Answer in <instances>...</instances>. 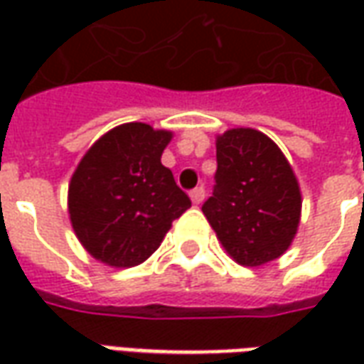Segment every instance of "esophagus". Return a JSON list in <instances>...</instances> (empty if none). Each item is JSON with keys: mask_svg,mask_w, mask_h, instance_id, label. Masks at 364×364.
<instances>
[{"mask_svg": "<svg viewBox=\"0 0 364 364\" xmlns=\"http://www.w3.org/2000/svg\"><path fill=\"white\" fill-rule=\"evenodd\" d=\"M191 200H193V205H200L203 203V198H205V189L203 187H197V189H193L189 193Z\"/></svg>", "mask_w": 364, "mask_h": 364, "instance_id": "obj_1", "label": "esophagus"}]
</instances>
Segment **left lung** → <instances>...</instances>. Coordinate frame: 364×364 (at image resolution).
Instances as JSON below:
<instances>
[{
    "label": "left lung",
    "mask_w": 364,
    "mask_h": 364,
    "mask_svg": "<svg viewBox=\"0 0 364 364\" xmlns=\"http://www.w3.org/2000/svg\"><path fill=\"white\" fill-rule=\"evenodd\" d=\"M216 189L206 220L232 259L261 267L281 257L296 236L302 193L281 148L255 128L216 136Z\"/></svg>",
    "instance_id": "8db88e82"
}]
</instances>
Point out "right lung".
Returning a JSON list of instances; mask_svg holds the SVG:
<instances>
[{"instance_id":"1","label":"right lung","mask_w":364,"mask_h":364,"mask_svg":"<svg viewBox=\"0 0 364 364\" xmlns=\"http://www.w3.org/2000/svg\"><path fill=\"white\" fill-rule=\"evenodd\" d=\"M173 132L124 122L83 154L68 185V214L91 257L109 267H136L158 250L191 206L161 166Z\"/></svg>"}]
</instances>
